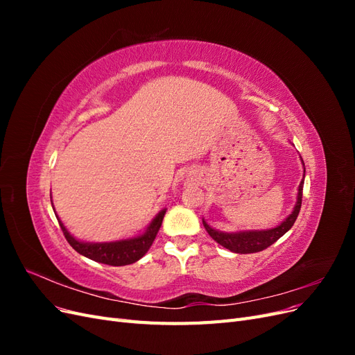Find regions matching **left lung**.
<instances>
[{
	"label": "left lung",
	"mask_w": 355,
	"mask_h": 355,
	"mask_svg": "<svg viewBox=\"0 0 355 355\" xmlns=\"http://www.w3.org/2000/svg\"><path fill=\"white\" fill-rule=\"evenodd\" d=\"M302 189H304V180L300 182L299 185V192H297V201L295 210L292 211V214L282 223L278 225L277 228L272 230H266V231H249V232H220L213 230L211 227L202 220L204 228L209 232L210 237L219 243L220 245H223L225 249H228L234 253H256V252H262L265 249H268L271 244H274L278 239H282L283 235L293 227V223L297 218L300 206H302Z\"/></svg>",
	"instance_id": "obj_1"
}]
</instances>
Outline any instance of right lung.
Wrapping results in <instances>:
<instances>
[{
	"label": "right lung",
	"instance_id": "add662e5",
	"mask_svg": "<svg viewBox=\"0 0 355 355\" xmlns=\"http://www.w3.org/2000/svg\"><path fill=\"white\" fill-rule=\"evenodd\" d=\"M164 214H166V210L159 211L157 214V218L148 227V230L142 235H139V237L130 239V240H123V241H115V243H94V244L81 243L72 237V235L67 231V228L63 227V223L60 220H59V225L63 235H65L67 241L71 244L72 249L77 250L80 254L105 265L123 266V265L135 263L149 250V247L153 245L157 237V232L161 227V223H163Z\"/></svg>",
	"mask_w": 355,
	"mask_h": 355
}]
</instances>
